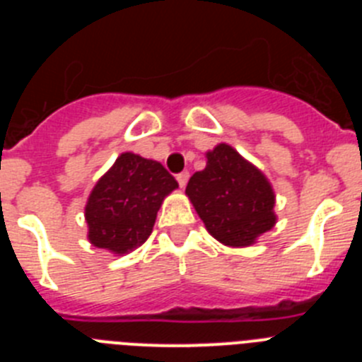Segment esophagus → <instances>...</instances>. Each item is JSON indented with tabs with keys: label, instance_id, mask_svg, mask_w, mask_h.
Here are the masks:
<instances>
[{
	"label": "esophagus",
	"instance_id": "1",
	"mask_svg": "<svg viewBox=\"0 0 362 362\" xmlns=\"http://www.w3.org/2000/svg\"><path fill=\"white\" fill-rule=\"evenodd\" d=\"M188 177H190V174H188L187 170H185V172H179V174L175 175V179H177L179 187H181V188H185V187H187V183H188Z\"/></svg>",
	"mask_w": 362,
	"mask_h": 362
}]
</instances>
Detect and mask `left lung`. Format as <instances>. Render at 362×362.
I'll return each instance as SVG.
<instances>
[{
  "mask_svg": "<svg viewBox=\"0 0 362 362\" xmlns=\"http://www.w3.org/2000/svg\"><path fill=\"white\" fill-rule=\"evenodd\" d=\"M206 158V168L188 181L187 196L217 241L252 245L276 225L270 183L232 146L217 145Z\"/></svg>",
  "mask_w": 362,
  "mask_h": 362,
  "instance_id": "8db88e82",
  "label": "left lung"
}]
</instances>
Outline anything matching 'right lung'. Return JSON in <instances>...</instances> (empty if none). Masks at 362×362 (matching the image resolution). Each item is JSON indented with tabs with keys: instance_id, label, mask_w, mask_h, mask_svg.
Here are the masks:
<instances>
[{
	"instance_id": "obj_1",
	"label": "right lung",
	"mask_w": 362,
	"mask_h": 362,
	"mask_svg": "<svg viewBox=\"0 0 362 362\" xmlns=\"http://www.w3.org/2000/svg\"><path fill=\"white\" fill-rule=\"evenodd\" d=\"M177 181L152 159L124 152L99 179L85 209L88 239L98 248L127 254L152 233L165 196Z\"/></svg>"
}]
</instances>
